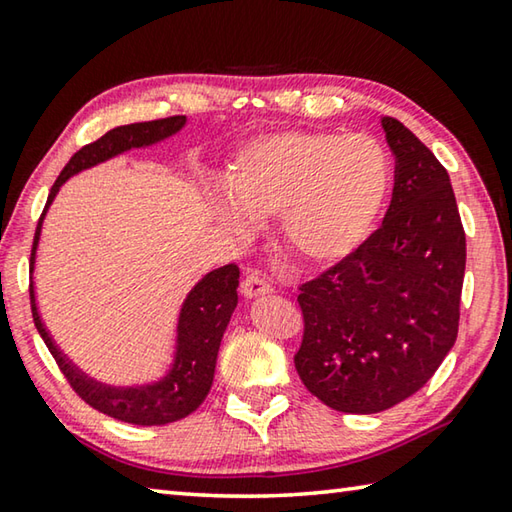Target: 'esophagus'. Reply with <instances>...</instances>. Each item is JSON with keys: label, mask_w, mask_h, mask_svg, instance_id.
<instances>
[{"label": "esophagus", "mask_w": 512, "mask_h": 512, "mask_svg": "<svg viewBox=\"0 0 512 512\" xmlns=\"http://www.w3.org/2000/svg\"><path fill=\"white\" fill-rule=\"evenodd\" d=\"M271 291H273L271 282L257 273L246 275L244 282H241V293H244L246 298H257V296H264V293H271Z\"/></svg>", "instance_id": "34e87169"}]
</instances>
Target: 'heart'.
<instances>
[{"instance_id":"1","label":"heart","mask_w":512,"mask_h":512,"mask_svg":"<svg viewBox=\"0 0 512 512\" xmlns=\"http://www.w3.org/2000/svg\"><path fill=\"white\" fill-rule=\"evenodd\" d=\"M391 183V158L375 137L280 131L237 153L225 192L248 221L280 219V239L291 259L329 266L366 241ZM228 221L241 228L235 216Z\"/></svg>"}]
</instances>
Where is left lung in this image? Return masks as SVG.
Returning a JSON list of instances; mask_svg holds the SVG:
<instances>
[{"instance_id": "left-lung-1", "label": "left lung", "mask_w": 512, "mask_h": 512, "mask_svg": "<svg viewBox=\"0 0 512 512\" xmlns=\"http://www.w3.org/2000/svg\"><path fill=\"white\" fill-rule=\"evenodd\" d=\"M395 185L379 228L298 287L293 357L311 395L343 413H379L418 393L461 320L465 230L449 173L402 121L381 119Z\"/></svg>"}]
</instances>
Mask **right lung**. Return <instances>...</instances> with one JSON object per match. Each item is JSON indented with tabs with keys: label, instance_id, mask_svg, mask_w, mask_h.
I'll return each mask as SVG.
<instances>
[{
	"label": "right lung",
	"instance_id": "right-lung-1",
	"mask_svg": "<svg viewBox=\"0 0 512 512\" xmlns=\"http://www.w3.org/2000/svg\"><path fill=\"white\" fill-rule=\"evenodd\" d=\"M185 126L183 115H173L164 119L153 121H140V124H126L117 126L108 131L97 142L85 144L83 149L72 155V160L65 164L60 171L54 187H51L45 210L40 214L36 237H33L31 248V268L33 259H36V246L40 237V223L45 216L49 203L54 201L58 187L65 183L69 176L76 171L88 169L92 164L103 162L117 155L121 151L133 149V146H146L164 137L173 135ZM237 287H239V266L225 264L216 271L207 273L201 282L196 284L194 291L189 293L183 311H180L178 323V357L176 366L167 377L153 386L142 388H108L92 381L76 370L72 363L63 359V354L51 343L47 329L42 327L36 298H33L31 289V314L33 323H36L42 341L56 359V366L63 372L67 384L72 391L81 397L85 404L92 409L110 415V418L142 424V427H153V424H169L176 420L187 418L189 413L196 411L198 406L210 393L212 379H214V366L216 354H219V345L223 339L225 327L230 323L232 311L237 307Z\"/></svg>",
	"mask_w": 512,
	"mask_h": 512
}]
</instances>
